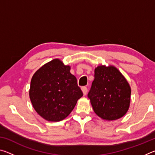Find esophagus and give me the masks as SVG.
Returning a JSON list of instances; mask_svg holds the SVG:
<instances>
[{
  "instance_id": "1",
  "label": "esophagus",
  "mask_w": 155,
  "mask_h": 155,
  "mask_svg": "<svg viewBox=\"0 0 155 155\" xmlns=\"http://www.w3.org/2000/svg\"><path fill=\"white\" fill-rule=\"evenodd\" d=\"M81 90H82V91H83V95L84 96L87 94V87L84 86V87H81Z\"/></svg>"
}]
</instances>
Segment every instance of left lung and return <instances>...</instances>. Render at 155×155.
<instances>
[{
  "label": "left lung",
  "instance_id": "left-lung-1",
  "mask_svg": "<svg viewBox=\"0 0 155 155\" xmlns=\"http://www.w3.org/2000/svg\"><path fill=\"white\" fill-rule=\"evenodd\" d=\"M130 93L129 85L117 68L100 65L94 71V80L87 97L99 117L114 120L127 112Z\"/></svg>",
  "mask_w": 155,
  "mask_h": 155
}]
</instances>
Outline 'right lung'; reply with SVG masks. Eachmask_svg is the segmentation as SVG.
Here are the masks:
<instances>
[{
    "label": "right lung",
    "instance_id": "add662e5",
    "mask_svg": "<svg viewBox=\"0 0 155 155\" xmlns=\"http://www.w3.org/2000/svg\"><path fill=\"white\" fill-rule=\"evenodd\" d=\"M70 67L59 59L43 65L33 76L29 96L37 113L48 121L65 118L83 94Z\"/></svg>",
    "mask_w": 155,
    "mask_h": 155
}]
</instances>
